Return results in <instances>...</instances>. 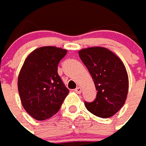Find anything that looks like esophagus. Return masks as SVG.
<instances>
[{
  "label": "esophagus",
  "mask_w": 146,
  "mask_h": 146,
  "mask_svg": "<svg viewBox=\"0 0 146 146\" xmlns=\"http://www.w3.org/2000/svg\"><path fill=\"white\" fill-rule=\"evenodd\" d=\"M81 92H82V89H81V88H80V87H78V88H76L75 89V92H76L77 94H80L81 93Z\"/></svg>",
  "instance_id": "obj_1"
}]
</instances>
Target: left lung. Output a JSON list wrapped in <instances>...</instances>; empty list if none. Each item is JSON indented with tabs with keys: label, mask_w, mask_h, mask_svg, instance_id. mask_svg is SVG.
<instances>
[{
	"label": "left lung",
	"mask_w": 146,
	"mask_h": 146,
	"mask_svg": "<svg viewBox=\"0 0 146 146\" xmlns=\"http://www.w3.org/2000/svg\"><path fill=\"white\" fill-rule=\"evenodd\" d=\"M79 55L97 91L94 101H85L87 109L99 117L112 116L124 105L128 95L129 78L123 62L111 50L101 46L82 49Z\"/></svg>",
	"instance_id": "8db88e82"
}]
</instances>
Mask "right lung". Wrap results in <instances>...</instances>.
Masks as SVG:
<instances>
[{
	"label": "right lung",
	"mask_w": 146,
	"mask_h": 146,
	"mask_svg": "<svg viewBox=\"0 0 146 146\" xmlns=\"http://www.w3.org/2000/svg\"><path fill=\"white\" fill-rule=\"evenodd\" d=\"M66 53L55 46L38 48L27 56L21 69L17 80L21 101L38 121L56 114L69 93L58 74V65Z\"/></svg>",
	"instance_id": "right-lung-1"
}]
</instances>
